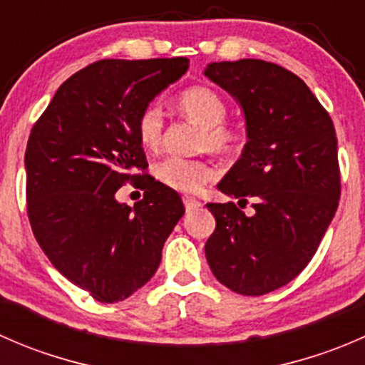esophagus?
Segmentation results:
<instances>
[{"label":"esophagus","instance_id":"34e87169","mask_svg":"<svg viewBox=\"0 0 365 365\" xmlns=\"http://www.w3.org/2000/svg\"><path fill=\"white\" fill-rule=\"evenodd\" d=\"M183 205H185L187 212H192V210L200 208L201 201L196 200V197H192V196H183Z\"/></svg>","mask_w":365,"mask_h":365}]
</instances>
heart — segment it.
Returning <instances> with one entry per match:
<instances>
[{
  "instance_id": "obj_1",
  "label": "heart",
  "mask_w": 365,
  "mask_h": 365,
  "mask_svg": "<svg viewBox=\"0 0 365 365\" xmlns=\"http://www.w3.org/2000/svg\"><path fill=\"white\" fill-rule=\"evenodd\" d=\"M178 109L187 120L201 127L200 146L215 153L231 152L240 141V134L226 121L227 106L217 91L206 86H192L178 97ZM138 138L146 150H155L162 141L164 120L157 104L143 109L138 118ZM160 183L178 192H197L206 182L215 178V169L205 160L165 157L155 165Z\"/></svg>"
}]
</instances>
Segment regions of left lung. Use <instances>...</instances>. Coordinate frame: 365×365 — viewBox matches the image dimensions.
I'll use <instances>...</instances> for the list:
<instances>
[{"label":"left lung","mask_w":365,"mask_h":365,"mask_svg":"<svg viewBox=\"0 0 365 365\" xmlns=\"http://www.w3.org/2000/svg\"><path fill=\"white\" fill-rule=\"evenodd\" d=\"M205 76L237 98L247 128L240 159L217 185L238 205H206L217 222L206 261L231 292L259 297L307 267L336 215V128L307 84L270 61H219ZM247 199L252 216L241 210Z\"/></svg>","instance_id":"obj_1"}]
</instances>
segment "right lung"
Instances as JSON below:
<instances>
[{
    "label": "right lung",
    "instance_id": "right-lung-1",
    "mask_svg": "<svg viewBox=\"0 0 365 365\" xmlns=\"http://www.w3.org/2000/svg\"><path fill=\"white\" fill-rule=\"evenodd\" d=\"M187 68V58L95 61L58 88L31 128L24 164L33 235L54 268L98 302L125 300L153 277L185 213L175 190L145 175L135 125ZM127 181L145 190L134 207L113 197Z\"/></svg>",
    "mask_w": 365,
    "mask_h": 365
}]
</instances>
